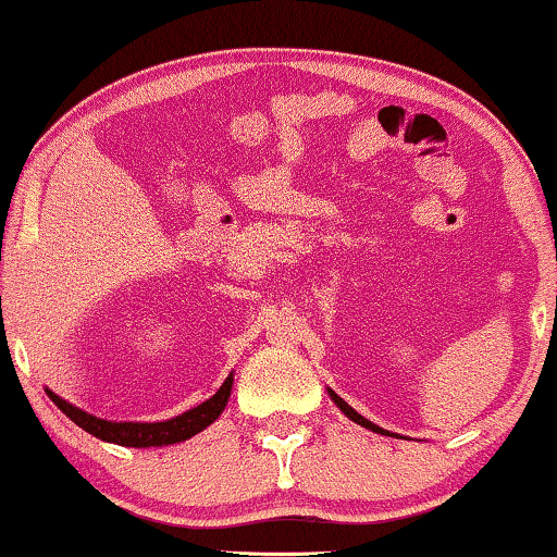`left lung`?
<instances>
[{"label": "left lung", "mask_w": 557, "mask_h": 557, "mask_svg": "<svg viewBox=\"0 0 557 557\" xmlns=\"http://www.w3.org/2000/svg\"><path fill=\"white\" fill-rule=\"evenodd\" d=\"M326 393H330V398H332L334 406H337V408L342 410V413H345V416L349 418V421H355L357 425H362V429H370V431H375V433H387L385 429H380V425H375V423H372V421H368V418H364V416L357 413V410H355L352 406H347V403L342 400L337 393L330 391V387H326Z\"/></svg>", "instance_id": "obj_1"}]
</instances>
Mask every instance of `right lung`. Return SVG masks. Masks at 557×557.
I'll use <instances>...</instances> for the list:
<instances>
[{
  "instance_id": "right-lung-1",
  "label": "right lung",
  "mask_w": 557,
  "mask_h": 557,
  "mask_svg": "<svg viewBox=\"0 0 557 557\" xmlns=\"http://www.w3.org/2000/svg\"><path fill=\"white\" fill-rule=\"evenodd\" d=\"M233 391V372L225 377V383L220 385V391L208 398L200 406L185 410V413L166 418V421L157 423H139V421H106L94 413H86L73 403L60 398L58 393H52L50 387H45L48 398L71 418L75 425H81L83 431H88L90 436L106 441V444H119V446H132V448H151V446H172L180 441L193 438L195 433L208 429L210 423H215L220 413H223L227 400H231Z\"/></svg>"
}]
</instances>
